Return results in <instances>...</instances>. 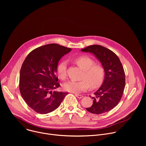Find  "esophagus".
Segmentation results:
<instances>
[{"label": "esophagus", "mask_w": 146, "mask_h": 146, "mask_svg": "<svg viewBox=\"0 0 146 146\" xmlns=\"http://www.w3.org/2000/svg\"><path fill=\"white\" fill-rule=\"evenodd\" d=\"M75 96L77 97V98H78V99H81V98H82L83 97H84V96H83L82 95H79V94H75Z\"/></svg>", "instance_id": "obj_1"}]
</instances>
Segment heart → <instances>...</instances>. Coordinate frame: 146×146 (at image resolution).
Listing matches in <instances>:
<instances>
[{
	"instance_id": "obj_1",
	"label": "heart",
	"mask_w": 146,
	"mask_h": 146,
	"mask_svg": "<svg viewBox=\"0 0 146 146\" xmlns=\"http://www.w3.org/2000/svg\"><path fill=\"white\" fill-rule=\"evenodd\" d=\"M76 64L84 71L81 77V80L78 81H69L63 85L65 91L73 93H79L86 91L88 86L95 89L103 83L105 77V69L102 65L95 64V60L90 56L82 55L74 59ZM59 77L65 80L67 77V62L62 60L56 68Z\"/></svg>"
}]
</instances>
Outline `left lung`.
Masks as SVG:
<instances>
[{
	"instance_id": "left-lung-1",
	"label": "left lung",
	"mask_w": 146,
	"mask_h": 146,
	"mask_svg": "<svg viewBox=\"0 0 146 146\" xmlns=\"http://www.w3.org/2000/svg\"><path fill=\"white\" fill-rule=\"evenodd\" d=\"M81 51L92 53L106 72L102 85L92 97V105L86 109L95 114L108 112L118 105L125 86V75L121 62L114 52L100 45L90 46Z\"/></svg>"
}]
</instances>
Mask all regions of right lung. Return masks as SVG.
<instances>
[{"label":"right lung","instance_id":"1","mask_svg":"<svg viewBox=\"0 0 146 146\" xmlns=\"http://www.w3.org/2000/svg\"><path fill=\"white\" fill-rule=\"evenodd\" d=\"M70 51L58 44H49L35 48L24 60L20 70L19 91L29 107L36 113L52 112L68 94L52 90L60 87L55 76L58 62Z\"/></svg>","mask_w":146,"mask_h":146}]
</instances>
